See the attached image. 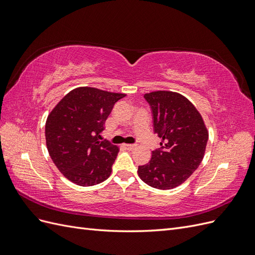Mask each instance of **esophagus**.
<instances>
[{
	"label": "esophagus",
	"instance_id": "obj_1",
	"mask_svg": "<svg viewBox=\"0 0 255 255\" xmlns=\"http://www.w3.org/2000/svg\"><path fill=\"white\" fill-rule=\"evenodd\" d=\"M123 146H125V148L128 149V150H133L134 148H136V144H134V143H125V144H123Z\"/></svg>",
	"mask_w": 255,
	"mask_h": 255
}]
</instances>
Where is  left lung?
Returning <instances> with one entry per match:
<instances>
[{
  "mask_svg": "<svg viewBox=\"0 0 255 255\" xmlns=\"http://www.w3.org/2000/svg\"><path fill=\"white\" fill-rule=\"evenodd\" d=\"M152 112L153 130L160 138L138 175L149 186L172 189L194 173L204 156L208 133L201 115L188 100L172 91L143 96Z\"/></svg>",
  "mask_w": 255,
  "mask_h": 255,
  "instance_id": "1",
  "label": "left lung"
}]
</instances>
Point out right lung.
I'll use <instances>...</instances> for the list:
<instances>
[{
	"mask_svg": "<svg viewBox=\"0 0 255 255\" xmlns=\"http://www.w3.org/2000/svg\"><path fill=\"white\" fill-rule=\"evenodd\" d=\"M125 94L80 87L67 94L48 116L45 140L53 163L80 186L102 183L112 173L118 146L99 140L114 105Z\"/></svg>",
	"mask_w": 255,
	"mask_h": 255,
	"instance_id": "1",
	"label": "right lung"
}]
</instances>
